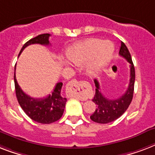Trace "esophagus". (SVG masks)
Returning a JSON list of instances; mask_svg holds the SVG:
<instances>
[{"instance_id": "obj_1", "label": "esophagus", "mask_w": 155, "mask_h": 155, "mask_svg": "<svg viewBox=\"0 0 155 155\" xmlns=\"http://www.w3.org/2000/svg\"><path fill=\"white\" fill-rule=\"evenodd\" d=\"M69 85L70 86L72 90H73V94L77 97L78 98L80 99H84L83 95L81 94V91H79L78 87H79V81H78L77 80L74 79V80H72L69 82Z\"/></svg>"}]
</instances>
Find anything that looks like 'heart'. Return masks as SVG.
I'll return each instance as SVG.
<instances>
[{"label": "heart", "instance_id": "1", "mask_svg": "<svg viewBox=\"0 0 155 155\" xmlns=\"http://www.w3.org/2000/svg\"><path fill=\"white\" fill-rule=\"evenodd\" d=\"M114 45L109 41L88 39L74 45L68 53V58L74 65H80L89 61L86 71L90 75H96L110 61Z\"/></svg>", "mask_w": 155, "mask_h": 155}]
</instances>
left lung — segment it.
<instances>
[{
  "label": "left lung",
  "mask_w": 155,
  "mask_h": 155,
  "mask_svg": "<svg viewBox=\"0 0 155 155\" xmlns=\"http://www.w3.org/2000/svg\"><path fill=\"white\" fill-rule=\"evenodd\" d=\"M119 55L124 58L130 65V79L127 91L121 97L115 99L106 98L100 90V85L97 80H94L95 95L92 101L96 104L97 108L91 116L90 119L97 123L106 124L109 122H114L118 117H121L128 109L133 98L134 81H135V70L134 66L130 54L129 52L126 45L121 43V48L119 50Z\"/></svg>",
  "instance_id": "1"
}]
</instances>
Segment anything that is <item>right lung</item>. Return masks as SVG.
<instances>
[{
    "label": "right lung",
    "mask_w": 155,
    "mask_h": 155,
    "mask_svg": "<svg viewBox=\"0 0 155 155\" xmlns=\"http://www.w3.org/2000/svg\"><path fill=\"white\" fill-rule=\"evenodd\" d=\"M49 33L41 34L34 38L28 41L21 49L19 55L29 45L40 44L43 45H49ZM14 69V84L16 96L20 106L24 112L31 119L41 124H50L56 122L61 117L65 110L66 98L61 94L62 82H58L51 94L43 98H33L27 95L21 89L17 83Z\"/></svg>",
    "instance_id": "add662e5"
}]
</instances>
